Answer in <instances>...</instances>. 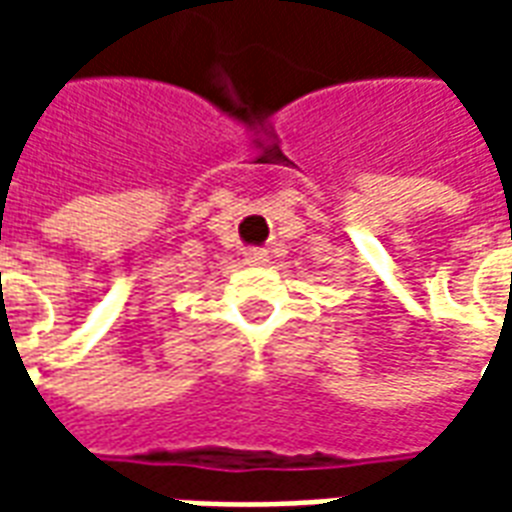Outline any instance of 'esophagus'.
<instances>
[{
    "mask_svg": "<svg viewBox=\"0 0 512 512\" xmlns=\"http://www.w3.org/2000/svg\"><path fill=\"white\" fill-rule=\"evenodd\" d=\"M244 260L249 266H263V263H268V252L266 249H246Z\"/></svg>",
    "mask_w": 512,
    "mask_h": 512,
    "instance_id": "esophagus-1",
    "label": "esophagus"
}]
</instances>
